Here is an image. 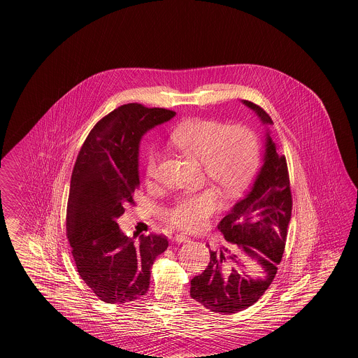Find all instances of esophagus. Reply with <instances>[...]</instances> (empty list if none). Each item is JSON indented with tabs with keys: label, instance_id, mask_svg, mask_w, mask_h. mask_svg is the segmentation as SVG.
I'll list each match as a JSON object with an SVG mask.
<instances>
[{
	"label": "esophagus",
	"instance_id": "1",
	"mask_svg": "<svg viewBox=\"0 0 358 358\" xmlns=\"http://www.w3.org/2000/svg\"><path fill=\"white\" fill-rule=\"evenodd\" d=\"M174 240H176L177 243H187V241H190L192 238H189V236H186L184 234H177V235L174 236Z\"/></svg>",
	"mask_w": 358,
	"mask_h": 358
}]
</instances>
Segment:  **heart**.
I'll return each instance as SVG.
<instances>
[{"mask_svg":"<svg viewBox=\"0 0 358 358\" xmlns=\"http://www.w3.org/2000/svg\"><path fill=\"white\" fill-rule=\"evenodd\" d=\"M169 143L193 162L202 164L210 184L227 199L245 192L259 165L260 147L253 131L245 126H229L217 120H193L176 127ZM160 151L151 148L145 160V173L153 177L160 162ZM222 205L214 189L176 199L165 210V220L173 227L196 232Z\"/></svg>","mask_w":358,"mask_h":358,"instance_id":"1","label":"heart"}]
</instances>
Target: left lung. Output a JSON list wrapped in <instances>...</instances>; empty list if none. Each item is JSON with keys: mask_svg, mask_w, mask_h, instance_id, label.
Returning <instances> with one entry per match:
<instances>
[{"mask_svg": "<svg viewBox=\"0 0 358 358\" xmlns=\"http://www.w3.org/2000/svg\"><path fill=\"white\" fill-rule=\"evenodd\" d=\"M264 124H273L264 108L243 101ZM293 196L286 157L275 151V144L266 134L265 157L253 186L227 215L217 229L223 234L229 248L210 250L206 269L190 281L192 298L217 314H235L256 303L277 273L281 262L287 227L292 219ZM238 249L255 258L263 268V275L253 279L230 266L238 263Z\"/></svg>", "mask_w": 358, "mask_h": 358, "instance_id": "obj_1", "label": "left lung"}]
</instances>
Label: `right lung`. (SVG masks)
I'll use <instances>...</instances> for the list:
<instances>
[{"label":"right lung","mask_w":358,"mask_h":358,"mask_svg":"<svg viewBox=\"0 0 358 358\" xmlns=\"http://www.w3.org/2000/svg\"><path fill=\"white\" fill-rule=\"evenodd\" d=\"M174 111L127 103L98 120L89 132L71 178L66 236L77 271L106 303H127L148 292L153 261L168 248L163 235L139 241L120 232L117 219L139 187L141 136Z\"/></svg>","instance_id":"add662e5"}]
</instances>
